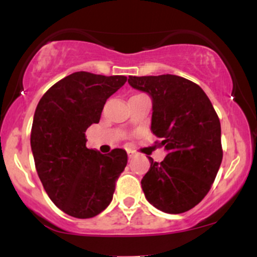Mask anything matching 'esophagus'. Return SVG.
Segmentation results:
<instances>
[{
	"label": "esophagus",
	"instance_id": "esophagus-1",
	"mask_svg": "<svg viewBox=\"0 0 257 257\" xmlns=\"http://www.w3.org/2000/svg\"><path fill=\"white\" fill-rule=\"evenodd\" d=\"M128 157L129 158H133V157H135V152L134 151H132V150H128Z\"/></svg>",
	"mask_w": 257,
	"mask_h": 257
}]
</instances>
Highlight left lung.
I'll return each instance as SVG.
<instances>
[{
    "instance_id": "1",
    "label": "left lung",
    "mask_w": 257,
    "mask_h": 257,
    "mask_svg": "<svg viewBox=\"0 0 257 257\" xmlns=\"http://www.w3.org/2000/svg\"><path fill=\"white\" fill-rule=\"evenodd\" d=\"M128 83L151 98V132L167 151L161 163L149 157L141 180L146 199L164 213H185L204 198L219 172V117L204 90L180 76H129Z\"/></svg>"
}]
</instances>
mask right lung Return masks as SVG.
I'll return each instance as SVG.
<instances>
[{
	"label": "right lung",
	"mask_w": 257,
	"mask_h": 257,
	"mask_svg": "<svg viewBox=\"0 0 257 257\" xmlns=\"http://www.w3.org/2000/svg\"><path fill=\"white\" fill-rule=\"evenodd\" d=\"M125 82V76L73 72L38 102L31 129L35 166L49 198L70 216L89 219L105 210L126 166L124 150L102 155L85 146V131L99 123L106 100Z\"/></svg>",
	"instance_id": "right-lung-1"
}]
</instances>
